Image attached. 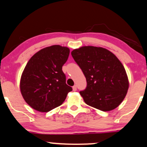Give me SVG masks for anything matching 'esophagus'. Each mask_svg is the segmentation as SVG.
<instances>
[{"instance_id": "34e87169", "label": "esophagus", "mask_w": 147, "mask_h": 147, "mask_svg": "<svg viewBox=\"0 0 147 147\" xmlns=\"http://www.w3.org/2000/svg\"><path fill=\"white\" fill-rule=\"evenodd\" d=\"M72 90H73V91H77V86H74L73 87H72Z\"/></svg>"}]
</instances>
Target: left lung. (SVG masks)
Returning a JSON list of instances; mask_svg holds the SVG:
<instances>
[{
  "mask_svg": "<svg viewBox=\"0 0 147 147\" xmlns=\"http://www.w3.org/2000/svg\"><path fill=\"white\" fill-rule=\"evenodd\" d=\"M71 55L87 81V87L80 92L85 102L103 112L119 106L126 96L129 83L117 57L107 49L92 46L74 49Z\"/></svg>",
  "mask_w": 147,
  "mask_h": 147,
  "instance_id": "left-lung-1",
  "label": "left lung"
}]
</instances>
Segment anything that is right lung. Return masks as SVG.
Here are the masks:
<instances>
[{
  "label": "right lung",
  "instance_id": "right-lung-1",
  "mask_svg": "<svg viewBox=\"0 0 147 147\" xmlns=\"http://www.w3.org/2000/svg\"><path fill=\"white\" fill-rule=\"evenodd\" d=\"M69 53L68 47L53 45L39 51L26 63L20 89L24 100L33 109L49 112L61 105L72 91L62 71Z\"/></svg>",
  "mask_w": 147,
  "mask_h": 147
}]
</instances>
